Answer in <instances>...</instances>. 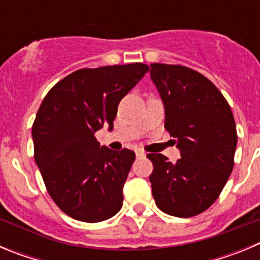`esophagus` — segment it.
I'll use <instances>...</instances> for the list:
<instances>
[{"label": "esophagus", "instance_id": "obj_1", "mask_svg": "<svg viewBox=\"0 0 260 260\" xmlns=\"http://www.w3.org/2000/svg\"><path fill=\"white\" fill-rule=\"evenodd\" d=\"M137 156H138V157H143V156H146V152H144L143 150H138L137 151Z\"/></svg>", "mask_w": 260, "mask_h": 260}]
</instances>
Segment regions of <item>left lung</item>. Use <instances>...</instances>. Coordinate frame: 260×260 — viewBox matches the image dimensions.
Here are the masks:
<instances>
[{"instance_id": "obj_1", "label": "left lung", "mask_w": 260, "mask_h": 260, "mask_svg": "<svg viewBox=\"0 0 260 260\" xmlns=\"http://www.w3.org/2000/svg\"><path fill=\"white\" fill-rule=\"evenodd\" d=\"M151 79L165 108V128L181 158L171 162L148 153L155 203L162 212L191 217L219 198L234 167L236 122L219 88L198 71L181 65L151 63Z\"/></svg>"}]
</instances>
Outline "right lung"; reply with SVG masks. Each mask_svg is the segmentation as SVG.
<instances>
[{"label": "right lung", "mask_w": 260, "mask_h": 260, "mask_svg": "<svg viewBox=\"0 0 260 260\" xmlns=\"http://www.w3.org/2000/svg\"><path fill=\"white\" fill-rule=\"evenodd\" d=\"M150 70L144 63L80 69L50 88L32 125L34 156L50 198L79 221L110 219L122 207L134 151L100 147L123 96Z\"/></svg>", "instance_id": "1"}]
</instances>
